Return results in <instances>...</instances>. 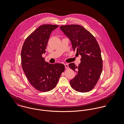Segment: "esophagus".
Listing matches in <instances>:
<instances>
[{
	"instance_id": "obj_1",
	"label": "esophagus",
	"mask_w": 124,
	"mask_h": 124,
	"mask_svg": "<svg viewBox=\"0 0 124 124\" xmlns=\"http://www.w3.org/2000/svg\"><path fill=\"white\" fill-rule=\"evenodd\" d=\"M64 66H65V67L66 69H69V66H68V64L67 63L64 64Z\"/></svg>"
}]
</instances>
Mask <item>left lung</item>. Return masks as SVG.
<instances>
[{"instance_id":"left-lung-1","label":"left lung","mask_w":124,"mask_h":124,"mask_svg":"<svg viewBox=\"0 0 124 124\" xmlns=\"http://www.w3.org/2000/svg\"><path fill=\"white\" fill-rule=\"evenodd\" d=\"M60 28L71 40L73 51L76 50L81 56L78 66L74 63L69 64L76 72L75 76L70 81L71 87L79 92H88L96 85L103 69L99 45L94 37L82 26L73 24Z\"/></svg>"}]
</instances>
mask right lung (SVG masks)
Here are the masks:
<instances>
[{
	"instance_id": "add662e5",
	"label": "right lung",
	"mask_w": 124,
	"mask_h": 124,
	"mask_svg": "<svg viewBox=\"0 0 124 124\" xmlns=\"http://www.w3.org/2000/svg\"><path fill=\"white\" fill-rule=\"evenodd\" d=\"M58 26L45 24L39 27L26 38L21 49L22 69L31 85L42 92L53 89L65 70L63 64H50L42 56L51 32Z\"/></svg>"
}]
</instances>
